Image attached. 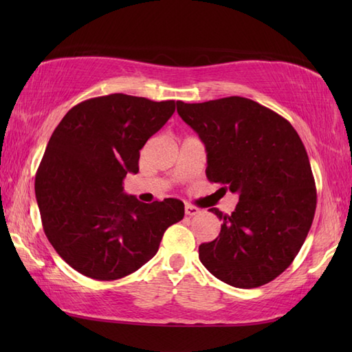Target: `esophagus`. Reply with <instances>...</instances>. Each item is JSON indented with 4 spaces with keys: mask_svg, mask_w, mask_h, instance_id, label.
Masks as SVG:
<instances>
[{
    "mask_svg": "<svg viewBox=\"0 0 352 352\" xmlns=\"http://www.w3.org/2000/svg\"><path fill=\"white\" fill-rule=\"evenodd\" d=\"M201 210L198 207H195V206H186L184 207V213H186V216H195V214H198Z\"/></svg>",
    "mask_w": 352,
    "mask_h": 352,
    "instance_id": "obj_1",
    "label": "esophagus"
}]
</instances>
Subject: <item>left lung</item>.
<instances>
[{
	"label": "left lung",
	"mask_w": 352,
	"mask_h": 352,
	"mask_svg": "<svg viewBox=\"0 0 352 352\" xmlns=\"http://www.w3.org/2000/svg\"><path fill=\"white\" fill-rule=\"evenodd\" d=\"M177 111L206 145L208 182L239 195L231 214L210 208L222 226L213 242L199 245L201 263L230 286H263L290 266L315 218L302 140L283 116L242 96L177 101Z\"/></svg>",
	"instance_id": "1"
}]
</instances>
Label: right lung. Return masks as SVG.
I'll use <instances>...</instances> for the list:
<instances>
[{
  "label": "right lung",
  "instance_id": "obj_1",
  "mask_svg": "<svg viewBox=\"0 0 352 352\" xmlns=\"http://www.w3.org/2000/svg\"><path fill=\"white\" fill-rule=\"evenodd\" d=\"M175 101L111 94L74 106L56 126L36 174L43 231L66 263L110 281L138 271L159 251L184 204H151L124 193L138 174L140 149L168 122Z\"/></svg>",
  "mask_w": 352,
  "mask_h": 352
}]
</instances>
